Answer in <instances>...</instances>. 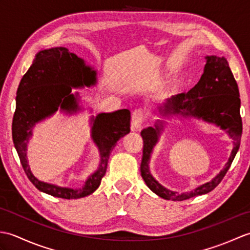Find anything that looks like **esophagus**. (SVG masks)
<instances>
[{
	"mask_svg": "<svg viewBox=\"0 0 250 250\" xmlns=\"http://www.w3.org/2000/svg\"><path fill=\"white\" fill-rule=\"evenodd\" d=\"M145 120V115L143 113L142 109H135L132 113V122H131V128L133 131H137L141 129L143 122Z\"/></svg>",
	"mask_w": 250,
	"mask_h": 250,
	"instance_id": "1",
	"label": "esophagus"
}]
</instances>
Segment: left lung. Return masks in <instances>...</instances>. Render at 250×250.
I'll list each match as a JSON object with an SVG mask.
<instances>
[{"label":"left lung","mask_w":250,"mask_h":250,"mask_svg":"<svg viewBox=\"0 0 250 250\" xmlns=\"http://www.w3.org/2000/svg\"><path fill=\"white\" fill-rule=\"evenodd\" d=\"M205 60L204 72L199 83L187 93H179L167 99L159 107V114L162 118H195L219 126L221 130H226L227 134L232 139L233 148L231 155L224 168L209 182L198 186L188 192L179 193L169 190L159 184L152 176L149 167L153 148L167 124V121L158 119L153 128L148 126L141 132L144 142L141 175L147 187L162 199L184 201L210 192L225 177L240 148L243 125L240 114L241 99L236 81L225 57L206 56Z\"/></svg>","instance_id":"1"}]
</instances>
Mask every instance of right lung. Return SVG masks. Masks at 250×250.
<instances>
[{
  "label": "right lung",
  "mask_w": 250,
  "mask_h": 250,
  "mask_svg": "<svg viewBox=\"0 0 250 250\" xmlns=\"http://www.w3.org/2000/svg\"><path fill=\"white\" fill-rule=\"evenodd\" d=\"M98 72L86 61L68 51L66 47L43 49L21 78L16 97L13 118V142L26 176L40 191L61 199H79L93 193L106 173L107 162L116 143L130 132L129 109L91 116V139L100 153V163L81 188L61 187L42 182L32 173L28 160V144L36 124L49 118L58 110L74 115L82 110L81 98L73 89L93 87Z\"/></svg>",
  "instance_id": "1"
}]
</instances>
